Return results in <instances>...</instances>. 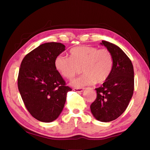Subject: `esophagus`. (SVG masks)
Masks as SVG:
<instances>
[{
  "mask_svg": "<svg viewBox=\"0 0 150 150\" xmlns=\"http://www.w3.org/2000/svg\"><path fill=\"white\" fill-rule=\"evenodd\" d=\"M73 91H77V92H78V93H81L84 91V88H73Z\"/></svg>",
  "mask_w": 150,
  "mask_h": 150,
  "instance_id": "obj_1",
  "label": "esophagus"
}]
</instances>
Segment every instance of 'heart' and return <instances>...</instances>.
Returning a JSON list of instances; mask_svg holds the SVG:
<instances>
[{
	"instance_id": "1",
	"label": "heart",
	"mask_w": 150,
	"mask_h": 150,
	"mask_svg": "<svg viewBox=\"0 0 150 150\" xmlns=\"http://www.w3.org/2000/svg\"><path fill=\"white\" fill-rule=\"evenodd\" d=\"M113 63V56L108 49L79 46L69 51V57L57 55L54 65L57 72L67 79L75 77L81 69L84 74L71 82L74 87H81L106 81L112 70Z\"/></svg>"
}]
</instances>
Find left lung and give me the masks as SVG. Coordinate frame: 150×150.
Segmentation results:
<instances>
[{
  "mask_svg": "<svg viewBox=\"0 0 150 150\" xmlns=\"http://www.w3.org/2000/svg\"><path fill=\"white\" fill-rule=\"evenodd\" d=\"M113 56L110 76L100 87L95 88L96 98L91 105L96 120L110 122L118 118L128 106L134 89L133 65L127 55L117 45L102 41Z\"/></svg>",
  "mask_w": 150,
  "mask_h": 150,
  "instance_id": "obj_1",
  "label": "left lung"
}]
</instances>
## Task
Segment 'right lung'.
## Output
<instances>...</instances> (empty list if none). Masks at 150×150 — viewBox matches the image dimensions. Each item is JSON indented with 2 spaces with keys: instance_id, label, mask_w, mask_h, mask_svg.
Returning <instances> with one entry per match:
<instances>
[{
  "instance_id": "obj_1",
  "label": "right lung",
  "mask_w": 150,
  "mask_h": 150,
  "mask_svg": "<svg viewBox=\"0 0 150 150\" xmlns=\"http://www.w3.org/2000/svg\"><path fill=\"white\" fill-rule=\"evenodd\" d=\"M64 50L61 43H45L28 53L20 65L19 92L28 111L39 121L51 122L57 118L67 92L72 90L54 65L55 59Z\"/></svg>"
}]
</instances>
